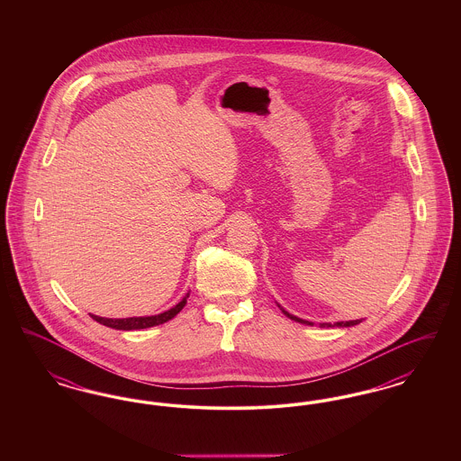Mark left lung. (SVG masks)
I'll return each instance as SVG.
<instances>
[{"label": "left lung", "instance_id": "left-lung-1", "mask_svg": "<svg viewBox=\"0 0 461 461\" xmlns=\"http://www.w3.org/2000/svg\"><path fill=\"white\" fill-rule=\"evenodd\" d=\"M278 304V303H276ZM278 307L282 309V312L285 314L286 318H290V320H294V321H297V323H303V325H309V327H312L314 323L312 321H307V320H303V318H297V316H294V314H290L286 309H284V307L280 306L278 304ZM363 321V318L361 320H351V321H335V323H320V327L321 329H333V327H339V329H348V327H354V325H359Z\"/></svg>", "mask_w": 461, "mask_h": 461}]
</instances>
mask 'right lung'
<instances>
[{
  "mask_svg": "<svg viewBox=\"0 0 461 461\" xmlns=\"http://www.w3.org/2000/svg\"><path fill=\"white\" fill-rule=\"evenodd\" d=\"M190 297V292L176 304L175 307L160 312V314H154V316H132V318H119V320H113V318H102V316H95L91 314V318L95 321H98L100 325H105L109 329L115 330H143L150 329V327H157V325H162L169 320H173L176 314L185 307L186 304V299Z\"/></svg>",
  "mask_w": 461,
  "mask_h": 461,
  "instance_id": "add662e5",
  "label": "right lung"
}]
</instances>
